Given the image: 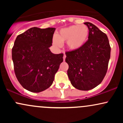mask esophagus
I'll use <instances>...</instances> for the list:
<instances>
[{"instance_id": "esophagus-1", "label": "esophagus", "mask_w": 123, "mask_h": 123, "mask_svg": "<svg viewBox=\"0 0 123 123\" xmlns=\"http://www.w3.org/2000/svg\"><path fill=\"white\" fill-rule=\"evenodd\" d=\"M65 58H66V55H65V54H64V55H63V61L65 60Z\"/></svg>"}]
</instances>
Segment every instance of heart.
<instances>
[{
  "instance_id": "b5f03b06",
  "label": "heart",
  "mask_w": 123,
  "mask_h": 123,
  "mask_svg": "<svg viewBox=\"0 0 123 123\" xmlns=\"http://www.w3.org/2000/svg\"><path fill=\"white\" fill-rule=\"evenodd\" d=\"M89 34L88 28L85 25H72L62 29L53 39V43L57 46L66 43L70 50H77L84 46Z\"/></svg>"
}]
</instances>
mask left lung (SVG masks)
I'll use <instances>...</instances> for the list:
<instances>
[{
	"mask_svg": "<svg viewBox=\"0 0 123 123\" xmlns=\"http://www.w3.org/2000/svg\"><path fill=\"white\" fill-rule=\"evenodd\" d=\"M89 29L88 40L77 50L66 52L68 75L76 88L87 91L102 81L108 70L111 48L107 35L95 25L84 23Z\"/></svg>",
	"mask_w": 123,
	"mask_h": 123,
	"instance_id": "left-lung-1",
	"label": "left lung"
}]
</instances>
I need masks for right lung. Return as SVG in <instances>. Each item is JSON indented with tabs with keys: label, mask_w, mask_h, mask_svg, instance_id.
<instances>
[{
	"label": "right lung",
	"mask_w": 123,
	"mask_h": 123,
	"mask_svg": "<svg viewBox=\"0 0 123 123\" xmlns=\"http://www.w3.org/2000/svg\"><path fill=\"white\" fill-rule=\"evenodd\" d=\"M55 28L33 27L18 35L12 49L14 70L24 88L33 92L50 87L54 80L63 54H54L49 47Z\"/></svg>",
	"instance_id": "add662e5"
}]
</instances>
